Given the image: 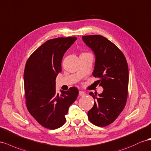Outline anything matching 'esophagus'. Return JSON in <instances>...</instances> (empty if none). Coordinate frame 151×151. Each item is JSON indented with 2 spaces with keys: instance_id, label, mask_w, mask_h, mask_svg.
<instances>
[{
  "instance_id": "34e87169",
  "label": "esophagus",
  "mask_w": 151,
  "mask_h": 151,
  "mask_svg": "<svg viewBox=\"0 0 151 151\" xmlns=\"http://www.w3.org/2000/svg\"><path fill=\"white\" fill-rule=\"evenodd\" d=\"M85 95H86V93L83 92V91H80L79 92V96H85Z\"/></svg>"
}]
</instances>
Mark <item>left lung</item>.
Here are the masks:
<instances>
[{
	"mask_svg": "<svg viewBox=\"0 0 151 151\" xmlns=\"http://www.w3.org/2000/svg\"><path fill=\"white\" fill-rule=\"evenodd\" d=\"M85 44L96 55L92 75L104 90L101 94L90 92L94 105L88 112L90 122L106 127L118 118L125 106L129 80L128 64L122 52L113 42L99 35L83 36Z\"/></svg>",
	"mask_w": 151,
	"mask_h": 151,
	"instance_id": "left-lung-1",
	"label": "left lung"
}]
</instances>
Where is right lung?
Segmentation results:
<instances>
[{
  "label": "right lung",
  "mask_w": 151,
  "mask_h": 151,
  "mask_svg": "<svg viewBox=\"0 0 151 151\" xmlns=\"http://www.w3.org/2000/svg\"><path fill=\"white\" fill-rule=\"evenodd\" d=\"M77 39L60 37L46 41L30 55L24 71L26 104L29 113L44 127L54 130L65 123V115L78 96V90L55 92V78L62 70L66 51Z\"/></svg>",
  "instance_id": "add662e5"
}]
</instances>
